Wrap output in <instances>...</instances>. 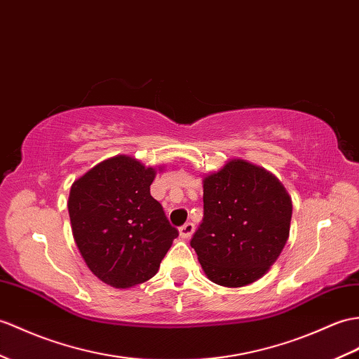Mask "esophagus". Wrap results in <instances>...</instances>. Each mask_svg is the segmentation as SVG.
I'll use <instances>...</instances> for the list:
<instances>
[{"instance_id":"34e87169","label":"esophagus","mask_w":359,"mask_h":359,"mask_svg":"<svg viewBox=\"0 0 359 359\" xmlns=\"http://www.w3.org/2000/svg\"><path fill=\"white\" fill-rule=\"evenodd\" d=\"M194 224L191 223V222H188V223H185L183 224V226H180V237L182 238H189L191 236H193V232H194Z\"/></svg>"}]
</instances>
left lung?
<instances>
[{
  "instance_id": "8db88e82",
  "label": "left lung",
  "mask_w": 359,
  "mask_h": 359,
  "mask_svg": "<svg viewBox=\"0 0 359 359\" xmlns=\"http://www.w3.org/2000/svg\"><path fill=\"white\" fill-rule=\"evenodd\" d=\"M292 202L278 179L231 161L203 180V220L191 238L208 278L228 287L254 283L285 248Z\"/></svg>"
}]
</instances>
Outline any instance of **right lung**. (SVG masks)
Instances as JSON below:
<instances>
[{
    "instance_id": "obj_1",
    "label": "right lung",
    "mask_w": 359,
    "mask_h": 359,
    "mask_svg": "<svg viewBox=\"0 0 359 359\" xmlns=\"http://www.w3.org/2000/svg\"><path fill=\"white\" fill-rule=\"evenodd\" d=\"M154 176L153 168L118 156L72 185L74 241L90 271L113 287H131L154 277L179 236L149 194Z\"/></svg>"
}]
</instances>
